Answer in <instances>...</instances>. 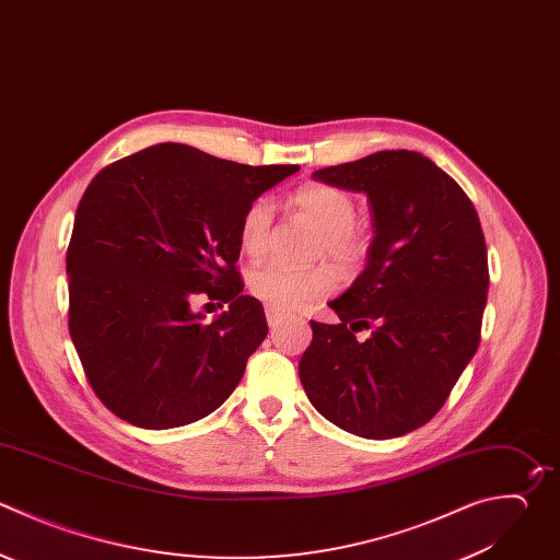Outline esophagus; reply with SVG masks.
Segmentation results:
<instances>
[{
  "mask_svg": "<svg viewBox=\"0 0 560 560\" xmlns=\"http://www.w3.org/2000/svg\"><path fill=\"white\" fill-rule=\"evenodd\" d=\"M265 313H267V322H269L271 328H278V326L289 317L284 311H280V308H276V306H269V304H267Z\"/></svg>",
  "mask_w": 560,
  "mask_h": 560,
  "instance_id": "esophagus-1",
  "label": "esophagus"
}]
</instances>
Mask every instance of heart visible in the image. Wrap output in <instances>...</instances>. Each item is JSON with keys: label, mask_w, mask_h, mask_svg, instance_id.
<instances>
[{"label": "heart", "mask_w": 560, "mask_h": 560, "mask_svg": "<svg viewBox=\"0 0 560 560\" xmlns=\"http://www.w3.org/2000/svg\"><path fill=\"white\" fill-rule=\"evenodd\" d=\"M295 210L306 217L317 230L319 241L315 256H328L341 267H352L363 260L368 241L357 228L354 199L326 184H308L293 195ZM273 230V203L260 197L247 206L241 219L238 238L247 256L258 258L267 252ZM335 289V276L328 267L291 269L280 262H265L252 269L249 291L280 311H298L306 304L326 298Z\"/></svg>", "instance_id": "1"}]
</instances>
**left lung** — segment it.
<instances>
[{
    "instance_id": "obj_1",
    "label": "left lung",
    "mask_w": 560,
    "mask_h": 560,
    "mask_svg": "<svg viewBox=\"0 0 560 560\" xmlns=\"http://www.w3.org/2000/svg\"><path fill=\"white\" fill-rule=\"evenodd\" d=\"M313 177L365 192L374 238L363 273L328 304L339 324L311 322L302 387L348 433L405 435L442 409L479 346L490 280L479 217L416 151H378Z\"/></svg>"
}]
</instances>
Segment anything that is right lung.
<instances>
[{
  "label": "right lung",
  "instance_id": "right-lung-1",
  "mask_svg": "<svg viewBox=\"0 0 560 560\" xmlns=\"http://www.w3.org/2000/svg\"><path fill=\"white\" fill-rule=\"evenodd\" d=\"M300 166H245L158 144L105 166L74 219L68 326L101 402L142 429L197 422L225 402L267 337L236 260L243 212ZM230 303L214 323L189 304Z\"/></svg>",
  "mask_w": 560,
  "mask_h": 560
}]
</instances>
